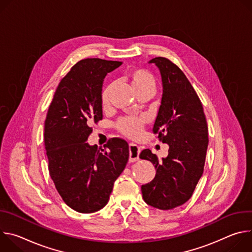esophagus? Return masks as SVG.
I'll list each match as a JSON object with an SVG mask.
<instances>
[{
  "label": "esophagus",
  "mask_w": 252,
  "mask_h": 252,
  "mask_svg": "<svg viewBox=\"0 0 252 252\" xmlns=\"http://www.w3.org/2000/svg\"><path fill=\"white\" fill-rule=\"evenodd\" d=\"M128 150H129V158H128L129 162H134V161L138 160V156L140 153L139 147L134 145V143H130L128 147Z\"/></svg>",
  "instance_id": "1"
}]
</instances>
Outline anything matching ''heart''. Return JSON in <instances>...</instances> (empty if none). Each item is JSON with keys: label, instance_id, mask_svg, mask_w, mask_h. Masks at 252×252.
Here are the masks:
<instances>
[{"label": "heart", "instance_id": "heart-1", "mask_svg": "<svg viewBox=\"0 0 252 252\" xmlns=\"http://www.w3.org/2000/svg\"><path fill=\"white\" fill-rule=\"evenodd\" d=\"M127 79L130 83L131 89L135 94L142 92H150L155 94L157 88V82L155 77L150 71L137 68L132 69L127 74ZM112 92V86L106 87L101 94V102L106 105L110 101V94ZM145 120L138 118H125L118 123V128L124 134L128 137L136 138L141 134Z\"/></svg>", "mask_w": 252, "mask_h": 252}]
</instances>
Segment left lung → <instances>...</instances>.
Returning a JSON list of instances; mask_svg holds the SVG:
<instances>
[{"instance_id": "8db88e82", "label": "left lung", "mask_w": 252, "mask_h": 252, "mask_svg": "<svg viewBox=\"0 0 252 252\" xmlns=\"http://www.w3.org/2000/svg\"><path fill=\"white\" fill-rule=\"evenodd\" d=\"M160 73L162 95L154 132L167 143L168 155L158 159L150 150L139 158L155 164L153 181L141 186L149 205L166 210L187 202L202 175L208 147V127L203 107L182 69L165 58H155Z\"/></svg>"}]
</instances>
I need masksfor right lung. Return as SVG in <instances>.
<instances>
[{
  "label": "right lung",
  "instance_id": "right-lung-1",
  "mask_svg": "<svg viewBox=\"0 0 252 252\" xmlns=\"http://www.w3.org/2000/svg\"><path fill=\"white\" fill-rule=\"evenodd\" d=\"M122 63L100 59L78 62L61 81L49 107L44 139L50 175L63 201L78 212L105 206L128 160V145L122 138L107 141V151L87 141L91 126L102 119L103 79Z\"/></svg>",
  "mask_w": 252,
  "mask_h": 252
}]
</instances>
